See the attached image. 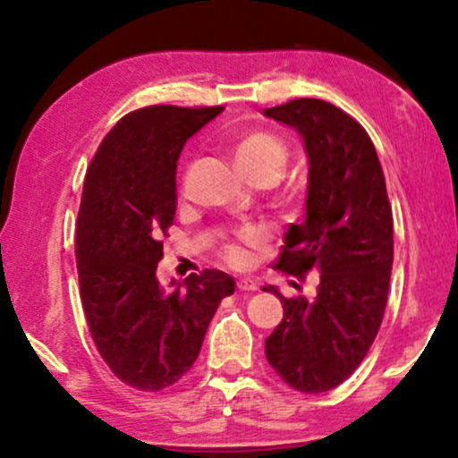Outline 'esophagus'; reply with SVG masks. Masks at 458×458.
<instances>
[{"label":"esophagus","mask_w":458,"mask_h":458,"mask_svg":"<svg viewBox=\"0 0 458 458\" xmlns=\"http://www.w3.org/2000/svg\"><path fill=\"white\" fill-rule=\"evenodd\" d=\"M236 288L243 293H250V291H256V288H259V282L251 280V277H241V280L236 282Z\"/></svg>","instance_id":"1"}]
</instances>
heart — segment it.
I'll return each instance as SVG.
<instances>
[{
    "instance_id": "obj_1",
    "label": "heart",
    "mask_w": 458,
    "mask_h": 458,
    "mask_svg": "<svg viewBox=\"0 0 458 458\" xmlns=\"http://www.w3.org/2000/svg\"><path fill=\"white\" fill-rule=\"evenodd\" d=\"M234 161L250 178L273 176L277 181V176L282 174L284 165L288 161V148L277 135L269 133V131H251L234 146ZM243 239L254 241L256 233L254 230H245ZM224 256L230 262L243 260V251L234 243L225 245Z\"/></svg>"
}]
</instances>
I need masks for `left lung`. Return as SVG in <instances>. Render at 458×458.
<instances>
[{
	"mask_svg": "<svg viewBox=\"0 0 458 458\" xmlns=\"http://www.w3.org/2000/svg\"><path fill=\"white\" fill-rule=\"evenodd\" d=\"M295 129L308 155L306 222L291 224L277 269L318 276L317 297L288 299L265 355L284 383L320 394L349 379L375 343L394 260L392 207L375 146L349 114L320 98L262 112Z\"/></svg>",
	"mask_w": 458,
	"mask_h": 458,
	"instance_id": "8db88e82",
	"label": "left lung"
}]
</instances>
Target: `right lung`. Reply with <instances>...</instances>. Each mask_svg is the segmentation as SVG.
<instances>
[{
  "mask_svg": "<svg viewBox=\"0 0 458 458\" xmlns=\"http://www.w3.org/2000/svg\"><path fill=\"white\" fill-rule=\"evenodd\" d=\"M224 107L152 105L118 120L88 167L75 259L83 312L105 364L127 386L159 392L198 360L215 310L234 293L228 273L157 280L161 236L176 215L182 146ZM167 236V234H165Z\"/></svg>",
  "mask_w": 458,
  "mask_h": 458,
  "instance_id": "1",
  "label": "right lung"
}]
</instances>
